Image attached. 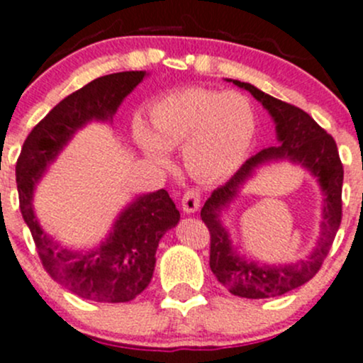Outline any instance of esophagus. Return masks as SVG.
Masks as SVG:
<instances>
[{"instance_id":"esophagus-1","label":"esophagus","mask_w":363,"mask_h":363,"mask_svg":"<svg viewBox=\"0 0 363 363\" xmlns=\"http://www.w3.org/2000/svg\"><path fill=\"white\" fill-rule=\"evenodd\" d=\"M182 211L186 214H195L200 208V193L195 191V189H189V191L184 193L182 196Z\"/></svg>"}]
</instances>
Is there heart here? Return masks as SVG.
<instances>
[{"instance_id":"heart-1","label":"heart","mask_w":363,"mask_h":363,"mask_svg":"<svg viewBox=\"0 0 363 363\" xmlns=\"http://www.w3.org/2000/svg\"><path fill=\"white\" fill-rule=\"evenodd\" d=\"M152 130L137 119L133 138L147 158L168 163L170 149L182 147L193 177L214 182L235 174L256 137L255 107L237 91L188 87L158 98L149 108Z\"/></svg>"}]
</instances>
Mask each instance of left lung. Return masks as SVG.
Segmentation results:
<instances>
[{
    "instance_id": "obj_1",
    "label": "left lung",
    "mask_w": 363,
    "mask_h": 363,
    "mask_svg": "<svg viewBox=\"0 0 363 363\" xmlns=\"http://www.w3.org/2000/svg\"><path fill=\"white\" fill-rule=\"evenodd\" d=\"M240 89L250 91L263 105L276 124L279 144L251 156L237 174L221 188L214 189L202 207V221L211 232V270L232 295L242 298H272L288 294L313 279L330 250L342 216V163L335 140L302 108L263 93L252 84L226 79ZM279 160H290L307 169L320 184L324 193L320 237L317 247L306 260L294 264H263L240 255L222 225V212L233 201L240 189L262 166Z\"/></svg>"
}]
</instances>
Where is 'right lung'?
Instances as JSON below:
<instances>
[{
    "label": "right lung",
    "instance_id": "add662e5",
    "mask_svg": "<svg viewBox=\"0 0 363 363\" xmlns=\"http://www.w3.org/2000/svg\"><path fill=\"white\" fill-rule=\"evenodd\" d=\"M119 72L98 77L56 105L24 140L16 167L23 218L31 230L40 259L54 281L80 298L130 302L149 286L161 237L181 219L164 189L144 193L117 214L100 246L79 251L49 235L35 214V189L75 133L89 123L112 124L124 98L147 77Z\"/></svg>",
    "mask_w": 363,
    "mask_h": 363
}]
</instances>
